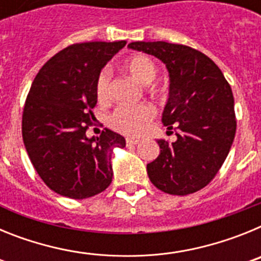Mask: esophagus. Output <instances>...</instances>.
Listing matches in <instances>:
<instances>
[{"label": "esophagus", "mask_w": 261, "mask_h": 261, "mask_svg": "<svg viewBox=\"0 0 261 261\" xmlns=\"http://www.w3.org/2000/svg\"><path fill=\"white\" fill-rule=\"evenodd\" d=\"M138 142H140V140H137V138H126V145L128 146H130V145H137Z\"/></svg>", "instance_id": "34e87169"}]
</instances>
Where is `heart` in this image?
Instances as JSON below:
<instances>
[{"instance_id":"b5f03b06","label":"heart","mask_w":261,"mask_h":261,"mask_svg":"<svg viewBox=\"0 0 261 261\" xmlns=\"http://www.w3.org/2000/svg\"><path fill=\"white\" fill-rule=\"evenodd\" d=\"M123 69L140 84H150L156 75L155 62L146 55H133L123 62ZM96 96L100 102H106L110 96V77L107 71H102L96 80ZM155 115L151 105H138L132 107H119L110 117V124L117 132L128 136H141L147 130Z\"/></svg>"}]
</instances>
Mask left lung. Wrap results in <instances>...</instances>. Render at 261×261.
Segmentation results:
<instances>
[{"label": "left lung", "mask_w": 261, "mask_h": 261, "mask_svg": "<svg viewBox=\"0 0 261 261\" xmlns=\"http://www.w3.org/2000/svg\"><path fill=\"white\" fill-rule=\"evenodd\" d=\"M129 48L153 55L170 74L163 125L176 141L158 140L159 155L146 170L151 183L168 195L186 196L208 186L229 154L237 120L231 87L206 55L183 44L135 41Z\"/></svg>", "instance_id": "8db88e82"}]
</instances>
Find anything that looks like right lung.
Here are the masks:
<instances>
[{"label":"right lung","mask_w":261,"mask_h":261,"mask_svg":"<svg viewBox=\"0 0 261 261\" xmlns=\"http://www.w3.org/2000/svg\"><path fill=\"white\" fill-rule=\"evenodd\" d=\"M125 40L77 43L50 57L39 70L22 115V137L32 166L50 190L82 200L112 181L111 154L125 146L123 136L105 128L89 138L96 106V80Z\"/></svg>","instance_id":"add662e5"}]
</instances>
